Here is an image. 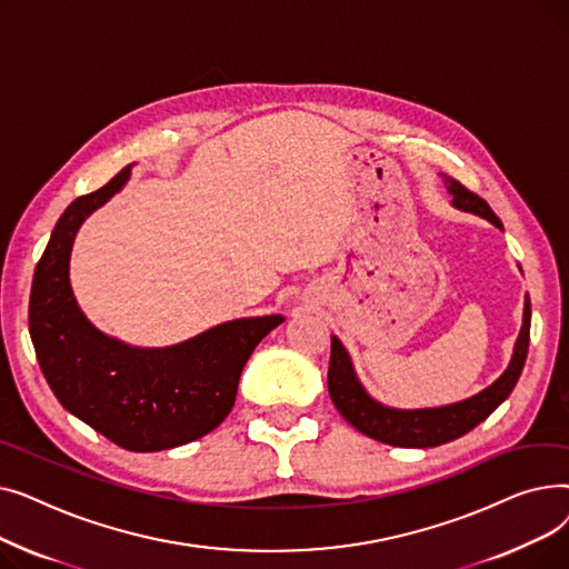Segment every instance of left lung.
I'll use <instances>...</instances> for the list:
<instances>
[{"label":"left lung","instance_id":"8db88e82","mask_svg":"<svg viewBox=\"0 0 569 569\" xmlns=\"http://www.w3.org/2000/svg\"><path fill=\"white\" fill-rule=\"evenodd\" d=\"M442 177H445L447 191H450V196L455 198L452 202L459 209L491 221L496 228H502L500 219L491 212L487 200L466 189L461 182H457L455 177H447V174ZM528 343H530V300L526 295L523 325H521L510 367H507V371L493 385H489L485 392L475 395L468 401L442 406V408H427V410L385 408L376 403L365 392L360 380L355 378L350 357L337 337H332L327 387H330V397L337 410L343 415V420L350 422L357 431H362L365 436L387 445H397V447H436L442 442H450L455 438H461L463 433L485 422L487 417L507 397H510L526 365Z\"/></svg>","mask_w":569,"mask_h":569}]
</instances>
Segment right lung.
<instances>
[{
  "instance_id": "add662e5",
  "label": "right lung",
  "mask_w": 569,
  "mask_h": 569,
  "mask_svg": "<svg viewBox=\"0 0 569 569\" xmlns=\"http://www.w3.org/2000/svg\"><path fill=\"white\" fill-rule=\"evenodd\" d=\"M129 170L76 198L59 217L34 272L29 335L59 403L129 452H159L226 420L251 352L283 318L223 322L163 350L131 348L94 330L76 305L69 256L80 223L124 187Z\"/></svg>"
}]
</instances>
